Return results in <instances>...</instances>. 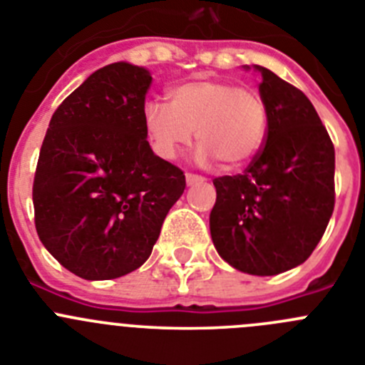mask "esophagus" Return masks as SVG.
<instances>
[{"label": "esophagus", "instance_id": "34e87169", "mask_svg": "<svg viewBox=\"0 0 365 365\" xmlns=\"http://www.w3.org/2000/svg\"><path fill=\"white\" fill-rule=\"evenodd\" d=\"M202 180H205V177L195 175V173H186V182H188V186L197 185V182H202Z\"/></svg>", "mask_w": 365, "mask_h": 365}]
</instances>
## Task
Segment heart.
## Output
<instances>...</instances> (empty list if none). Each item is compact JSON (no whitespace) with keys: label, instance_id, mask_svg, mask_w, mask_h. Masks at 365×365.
<instances>
[{"label":"heart","instance_id":"b5f03b06","mask_svg":"<svg viewBox=\"0 0 365 365\" xmlns=\"http://www.w3.org/2000/svg\"><path fill=\"white\" fill-rule=\"evenodd\" d=\"M170 104L150 100L144 104V125L155 153L172 160L190 146L193 131L201 144V163L219 160L232 170L259 153L269 131L265 98L250 87L219 78H193L177 83Z\"/></svg>","mask_w":365,"mask_h":365}]
</instances>
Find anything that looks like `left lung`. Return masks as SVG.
Returning <instances> with one entry per match:
<instances>
[{
    "instance_id": "left-lung-1",
    "label": "left lung",
    "mask_w": 365,
    "mask_h": 365,
    "mask_svg": "<svg viewBox=\"0 0 365 365\" xmlns=\"http://www.w3.org/2000/svg\"><path fill=\"white\" fill-rule=\"evenodd\" d=\"M259 95L269 131L237 175L214 179L210 234L234 269L274 276L302 265L334 210V146L311 100L265 67Z\"/></svg>"
}]
</instances>
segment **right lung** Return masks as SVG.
<instances>
[{"label": "right lung", "instance_id": "right-lung-1", "mask_svg": "<svg viewBox=\"0 0 365 365\" xmlns=\"http://www.w3.org/2000/svg\"><path fill=\"white\" fill-rule=\"evenodd\" d=\"M144 67L109 63L58 106L40 150L32 202L43 247L83 279H113L150 257L186 188L146 140Z\"/></svg>", "mask_w": 365, "mask_h": 365}]
</instances>
